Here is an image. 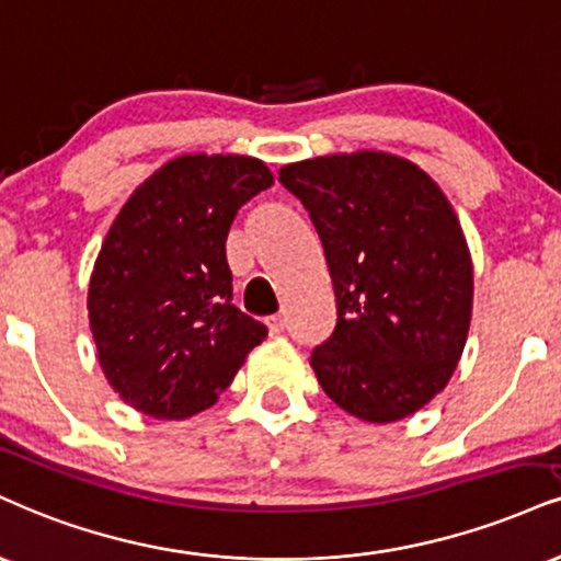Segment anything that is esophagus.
<instances>
[{"label": "esophagus", "mask_w": 561, "mask_h": 561, "mask_svg": "<svg viewBox=\"0 0 561 561\" xmlns=\"http://www.w3.org/2000/svg\"><path fill=\"white\" fill-rule=\"evenodd\" d=\"M266 323H268V329H272V334H279V332H285L287 316H285V313H276V316H272V319H268Z\"/></svg>", "instance_id": "esophagus-1"}]
</instances>
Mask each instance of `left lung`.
Returning a JSON list of instances; mask_svg holds the SVG:
<instances>
[{"instance_id": "left-lung-1", "label": "left lung", "mask_w": 561, "mask_h": 561, "mask_svg": "<svg viewBox=\"0 0 561 561\" xmlns=\"http://www.w3.org/2000/svg\"><path fill=\"white\" fill-rule=\"evenodd\" d=\"M308 208L336 298L310 353L329 400L368 423L417 413L447 387L473 316V259L442 187L387 151L329 153L279 170Z\"/></svg>"}]
</instances>
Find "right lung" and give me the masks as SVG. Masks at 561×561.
I'll list each match as a JSON object with an SVG mask.
<instances>
[{"label": "right lung", "mask_w": 561, "mask_h": 561, "mask_svg": "<svg viewBox=\"0 0 561 561\" xmlns=\"http://www.w3.org/2000/svg\"><path fill=\"white\" fill-rule=\"evenodd\" d=\"M274 185L261 159L185 153L135 187L88 285L99 366L123 402L159 421L211 408L266 327L232 306L227 232Z\"/></svg>", "instance_id": "1"}]
</instances>
